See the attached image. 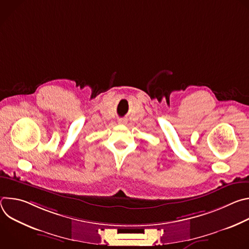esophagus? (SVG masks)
<instances>
[{
  "label": "esophagus",
  "mask_w": 249,
  "mask_h": 249,
  "mask_svg": "<svg viewBox=\"0 0 249 249\" xmlns=\"http://www.w3.org/2000/svg\"><path fill=\"white\" fill-rule=\"evenodd\" d=\"M118 123H119V124H125V123H126V120H125V119H119V120H118Z\"/></svg>",
  "instance_id": "1"
}]
</instances>
